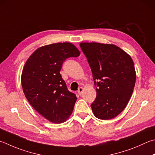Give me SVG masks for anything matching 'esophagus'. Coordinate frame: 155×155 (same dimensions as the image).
<instances>
[{"label":"esophagus","instance_id":"obj_1","mask_svg":"<svg viewBox=\"0 0 155 155\" xmlns=\"http://www.w3.org/2000/svg\"><path fill=\"white\" fill-rule=\"evenodd\" d=\"M83 87H79V88H78V94L81 95V94H83Z\"/></svg>","mask_w":155,"mask_h":155}]
</instances>
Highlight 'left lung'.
I'll use <instances>...</instances> for the list:
<instances>
[{"instance_id": "1", "label": "left lung", "mask_w": 155, "mask_h": 155, "mask_svg": "<svg viewBox=\"0 0 155 155\" xmlns=\"http://www.w3.org/2000/svg\"><path fill=\"white\" fill-rule=\"evenodd\" d=\"M80 47L97 87L92 111L97 119H113L125 109L133 93L136 79L134 61L112 44L81 43Z\"/></svg>"}]
</instances>
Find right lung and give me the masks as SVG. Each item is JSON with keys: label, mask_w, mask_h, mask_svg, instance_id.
Instances as JSON below:
<instances>
[{"label": "right lung", "mask_w": 155, "mask_h": 155, "mask_svg": "<svg viewBox=\"0 0 155 155\" xmlns=\"http://www.w3.org/2000/svg\"><path fill=\"white\" fill-rule=\"evenodd\" d=\"M80 51L74 45L58 43L36 49L25 64L21 81L24 95L39 114L53 123H63L74 109L77 96L60 74L64 61Z\"/></svg>", "instance_id": "add662e5"}]
</instances>
